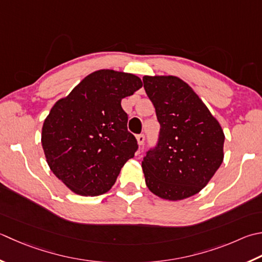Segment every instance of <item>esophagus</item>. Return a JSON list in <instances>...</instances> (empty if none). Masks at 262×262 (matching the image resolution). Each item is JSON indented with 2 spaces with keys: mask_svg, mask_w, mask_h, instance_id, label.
I'll use <instances>...</instances> for the list:
<instances>
[{
  "mask_svg": "<svg viewBox=\"0 0 262 262\" xmlns=\"http://www.w3.org/2000/svg\"><path fill=\"white\" fill-rule=\"evenodd\" d=\"M136 138H137V142H138V145H143L144 144V142H145V135L144 134H138L137 136H136Z\"/></svg>",
  "mask_w": 262,
  "mask_h": 262,
  "instance_id": "34e87169",
  "label": "esophagus"
}]
</instances>
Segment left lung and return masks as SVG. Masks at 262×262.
<instances>
[{
	"instance_id": "left-lung-1",
	"label": "left lung",
	"mask_w": 262,
	"mask_h": 262,
	"mask_svg": "<svg viewBox=\"0 0 262 262\" xmlns=\"http://www.w3.org/2000/svg\"><path fill=\"white\" fill-rule=\"evenodd\" d=\"M160 132L142 168L148 189L171 201L199 193L224 159L225 135L208 107L175 76H144Z\"/></svg>"
}]
</instances>
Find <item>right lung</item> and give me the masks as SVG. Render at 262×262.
<instances>
[{
    "label": "right lung",
    "instance_id": "add662e5",
    "mask_svg": "<svg viewBox=\"0 0 262 262\" xmlns=\"http://www.w3.org/2000/svg\"><path fill=\"white\" fill-rule=\"evenodd\" d=\"M142 85L133 74L97 70L51 109L42 129L43 150L51 170L73 192H107L134 157L137 140L127 129L121 100Z\"/></svg>",
    "mask_w": 262,
    "mask_h": 262
}]
</instances>
